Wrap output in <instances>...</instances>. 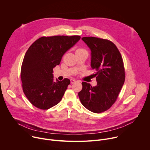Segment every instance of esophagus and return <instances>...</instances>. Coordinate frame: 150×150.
Listing matches in <instances>:
<instances>
[{
  "mask_svg": "<svg viewBox=\"0 0 150 150\" xmlns=\"http://www.w3.org/2000/svg\"><path fill=\"white\" fill-rule=\"evenodd\" d=\"M75 82H76V80H75L74 78H72V79H71V83H74Z\"/></svg>",
  "mask_w": 150,
  "mask_h": 150,
  "instance_id": "34e87169",
  "label": "esophagus"
}]
</instances>
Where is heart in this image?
<instances>
[{"mask_svg": "<svg viewBox=\"0 0 150 150\" xmlns=\"http://www.w3.org/2000/svg\"><path fill=\"white\" fill-rule=\"evenodd\" d=\"M79 50H81V49H79Z\"/></svg>", "mask_w": 150, "mask_h": 150, "instance_id": "1", "label": "heart"}]
</instances>
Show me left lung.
Returning a JSON list of instances; mask_svg holds the SVG:
<instances>
[{"label": "left lung", "instance_id": "left-lung-1", "mask_svg": "<svg viewBox=\"0 0 150 150\" xmlns=\"http://www.w3.org/2000/svg\"><path fill=\"white\" fill-rule=\"evenodd\" d=\"M90 49L91 67L96 71L97 85L82 82L78 93L82 104L90 111L99 113L108 110L116 101L125 82L122 56L109 40L94 37L82 38Z\"/></svg>", "mask_w": 150, "mask_h": 150}]
</instances>
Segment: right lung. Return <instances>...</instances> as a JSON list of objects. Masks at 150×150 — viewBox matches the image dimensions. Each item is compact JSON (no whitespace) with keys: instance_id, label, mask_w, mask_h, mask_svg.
<instances>
[{"instance_id":"right-lung-1","label":"right lung","mask_w":150,"mask_h":150,"mask_svg":"<svg viewBox=\"0 0 150 150\" xmlns=\"http://www.w3.org/2000/svg\"><path fill=\"white\" fill-rule=\"evenodd\" d=\"M79 35L42 37L30 46L21 67L23 91L36 108L46 110L62 100L71 81H54L53 69L62 56L80 40Z\"/></svg>"}]
</instances>
